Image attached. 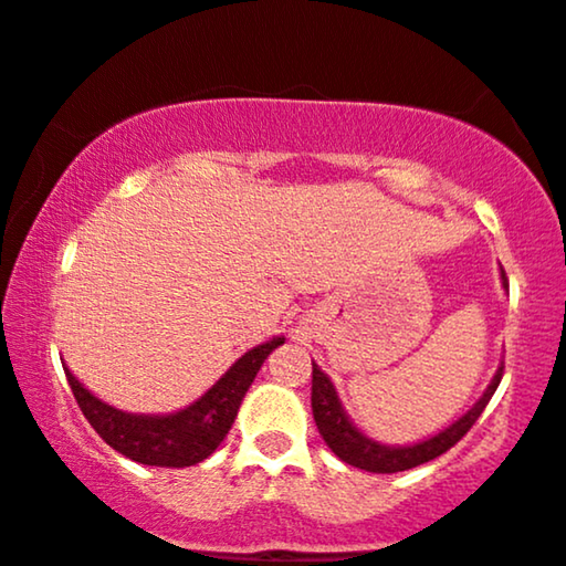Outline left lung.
Instances as JSON below:
<instances>
[{"label": "left lung", "instance_id": "obj_1", "mask_svg": "<svg viewBox=\"0 0 566 566\" xmlns=\"http://www.w3.org/2000/svg\"><path fill=\"white\" fill-rule=\"evenodd\" d=\"M502 285L507 289L504 270H502ZM502 369L504 366H499L494 379L489 381V387L483 390L481 398L475 400L473 406L458 418V421H452L450 427L437 431L434 437H427L413 444H385V442H377V439L366 437L364 431L350 421V416L346 413V408H343L340 398H337L333 381H329L327 374L322 371L314 361H312V413H314V421H317L322 439H325V444L343 462H348V465L361 468V471H369V473L410 471V468L423 465V462L444 454L450 447L458 444L460 439L471 431L473 423L479 421V416L483 413V408L489 406L491 395L496 392L499 381H502Z\"/></svg>", "mask_w": 566, "mask_h": 566}]
</instances>
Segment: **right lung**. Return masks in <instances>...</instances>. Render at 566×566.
<instances>
[{"label":"right lung","mask_w":566,"mask_h":566,"mask_svg":"<svg viewBox=\"0 0 566 566\" xmlns=\"http://www.w3.org/2000/svg\"><path fill=\"white\" fill-rule=\"evenodd\" d=\"M283 343L285 337L275 335L262 346L247 350L202 398L174 413H127V410L108 406L87 390L67 369V364L62 361V366L80 410L108 447L143 465L189 468L218 450L260 366Z\"/></svg>","instance_id":"1"}]
</instances>
